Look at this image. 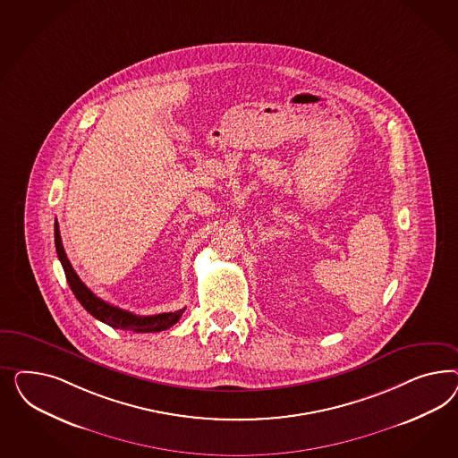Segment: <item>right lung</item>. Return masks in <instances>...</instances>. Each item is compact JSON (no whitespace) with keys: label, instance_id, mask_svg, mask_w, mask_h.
I'll list each match as a JSON object with an SVG mask.
<instances>
[{"label":"right lung","instance_id":"1","mask_svg":"<svg viewBox=\"0 0 458 458\" xmlns=\"http://www.w3.org/2000/svg\"><path fill=\"white\" fill-rule=\"evenodd\" d=\"M55 247L58 260L64 267L65 277L69 282L70 289L73 292V295L77 297V301L82 304L83 309L94 316L96 319L115 327V329H123V331H134V333H159L169 329L171 326H174L181 319L184 309H180L176 312H165V314H156V316H136L129 310L119 309L115 305L107 304L106 301L98 299L94 292L90 291L81 277L75 274L73 267L67 259V253L62 245V236L58 230V223L55 220Z\"/></svg>","mask_w":458,"mask_h":458}]
</instances>
